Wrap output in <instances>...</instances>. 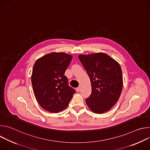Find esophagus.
Wrapping results in <instances>:
<instances>
[{
	"label": "esophagus",
	"instance_id": "34e87169",
	"mask_svg": "<svg viewBox=\"0 0 150 150\" xmlns=\"http://www.w3.org/2000/svg\"><path fill=\"white\" fill-rule=\"evenodd\" d=\"M80 90H81V87H80V86H79L78 87H77V88H76V91L77 92H79Z\"/></svg>",
	"mask_w": 150,
	"mask_h": 150
}]
</instances>
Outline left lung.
Returning <instances> with one entry per match:
<instances>
[{"label": "left lung", "mask_w": 150, "mask_h": 150, "mask_svg": "<svg viewBox=\"0 0 150 150\" xmlns=\"http://www.w3.org/2000/svg\"><path fill=\"white\" fill-rule=\"evenodd\" d=\"M78 58L91 81L92 93L85 101L96 113L109 110L118 101L123 87L122 69L117 62L103 53L80 54Z\"/></svg>", "instance_id": "left-lung-1"}]
</instances>
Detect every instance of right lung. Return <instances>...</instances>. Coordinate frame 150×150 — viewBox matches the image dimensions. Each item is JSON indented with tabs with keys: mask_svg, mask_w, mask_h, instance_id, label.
<instances>
[{
	"mask_svg": "<svg viewBox=\"0 0 150 150\" xmlns=\"http://www.w3.org/2000/svg\"><path fill=\"white\" fill-rule=\"evenodd\" d=\"M72 59L71 54L53 52L34 63L31 75L34 94L41 108L49 112L66 109L75 93L64 75Z\"/></svg>",
	"mask_w": 150,
	"mask_h": 150,
	"instance_id": "add662e5",
	"label": "right lung"
}]
</instances>
